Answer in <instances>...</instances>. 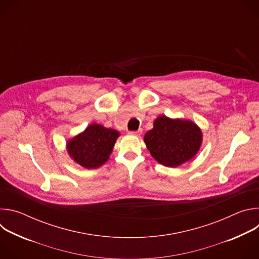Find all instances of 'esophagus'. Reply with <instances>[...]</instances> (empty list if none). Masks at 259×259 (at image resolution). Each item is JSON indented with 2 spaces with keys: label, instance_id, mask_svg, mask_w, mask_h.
<instances>
[{
  "label": "esophagus",
  "instance_id": "1",
  "mask_svg": "<svg viewBox=\"0 0 259 259\" xmlns=\"http://www.w3.org/2000/svg\"><path fill=\"white\" fill-rule=\"evenodd\" d=\"M131 135H134V136H140L142 134V130L141 129H138L137 131H131L130 132Z\"/></svg>",
  "mask_w": 259,
  "mask_h": 259
}]
</instances>
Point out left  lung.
<instances>
[{
	"label": "left lung",
	"instance_id": "left-lung-1",
	"mask_svg": "<svg viewBox=\"0 0 259 259\" xmlns=\"http://www.w3.org/2000/svg\"><path fill=\"white\" fill-rule=\"evenodd\" d=\"M153 158L167 167H178L193 159L202 144V131L192 121L157 118L154 128L144 135Z\"/></svg>",
	"mask_w": 259,
	"mask_h": 259
}]
</instances>
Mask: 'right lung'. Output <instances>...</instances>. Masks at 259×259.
<instances>
[{"instance_id":"right-lung-1","label":"right lung","mask_w":259,"mask_h":259,"mask_svg":"<svg viewBox=\"0 0 259 259\" xmlns=\"http://www.w3.org/2000/svg\"><path fill=\"white\" fill-rule=\"evenodd\" d=\"M120 133L99 124H91L85 131L69 139L66 143L70 158L86 169L102 166L113 152Z\"/></svg>"}]
</instances>
